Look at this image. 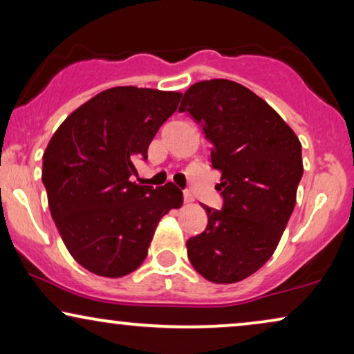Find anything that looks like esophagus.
<instances>
[{"mask_svg":"<svg viewBox=\"0 0 354 354\" xmlns=\"http://www.w3.org/2000/svg\"><path fill=\"white\" fill-rule=\"evenodd\" d=\"M193 200H195V198H193V195L190 192H183V201L185 203H192Z\"/></svg>","mask_w":354,"mask_h":354,"instance_id":"1","label":"esophagus"}]
</instances>
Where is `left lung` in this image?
Here are the masks:
<instances>
[{
    "mask_svg": "<svg viewBox=\"0 0 354 354\" xmlns=\"http://www.w3.org/2000/svg\"><path fill=\"white\" fill-rule=\"evenodd\" d=\"M178 111L211 142L224 200L222 209L201 205L207 225L187 241L188 259L211 282H240L268 263L287 227L303 177L301 143L264 100L232 80L192 85Z\"/></svg>",
    "mask_w": 354,
    "mask_h": 354,
    "instance_id": "left-lung-1",
    "label": "left lung"
}]
</instances>
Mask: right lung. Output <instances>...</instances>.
Wrapping results in <instances>:
<instances>
[{"mask_svg":"<svg viewBox=\"0 0 354 354\" xmlns=\"http://www.w3.org/2000/svg\"><path fill=\"white\" fill-rule=\"evenodd\" d=\"M182 93L115 86L77 108L43 154L41 180L66 248L86 270L124 277L140 268L158 222L183 195L172 182H130Z\"/></svg>","mask_w":354,"mask_h":354,"instance_id":"1","label":"right lung"}]
</instances>
